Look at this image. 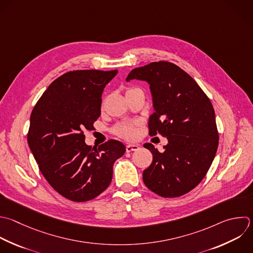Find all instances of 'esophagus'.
Segmentation results:
<instances>
[{
    "label": "esophagus",
    "mask_w": 253,
    "mask_h": 253,
    "mask_svg": "<svg viewBox=\"0 0 253 253\" xmlns=\"http://www.w3.org/2000/svg\"><path fill=\"white\" fill-rule=\"evenodd\" d=\"M138 148H139V146H138V145H136V144H127V145L126 146V152L135 151V150H137Z\"/></svg>",
    "instance_id": "1"
}]
</instances>
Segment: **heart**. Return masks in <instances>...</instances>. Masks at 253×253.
Listing matches in <instances>:
<instances>
[{
	"instance_id": "1",
	"label": "heart",
	"mask_w": 253,
	"mask_h": 253,
	"mask_svg": "<svg viewBox=\"0 0 253 253\" xmlns=\"http://www.w3.org/2000/svg\"><path fill=\"white\" fill-rule=\"evenodd\" d=\"M136 90H139L137 88H128L126 90V94H129L131 92H134ZM114 132L115 134H117L120 137L126 138V139H131L135 136L136 134V130H135V126L133 124H120L118 125L115 128H114Z\"/></svg>"
}]
</instances>
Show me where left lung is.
Masks as SVG:
<instances>
[{"label":"left lung","mask_w":253,"mask_h":253,"mask_svg":"<svg viewBox=\"0 0 253 253\" xmlns=\"http://www.w3.org/2000/svg\"><path fill=\"white\" fill-rule=\"evenodd\" d=\"M132 79L150 86L155 112L149 118V135L159 133L168 139L162 152L151 143L143 145L153 157L143 171V182L163 198L185 195L204 179L216 153L218 132L212 105L196 81L171 62L134 68L126 81Z\"/></svg>","instance_id":"obj_1"}]
</instances>
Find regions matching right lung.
Here are the masks:
<instances>
[{
  "label": "right lung",
  "mask_w": 253,
  "mask_h": 253,
  "mask_svg": "<svg viewBox=\"0 0 253 253\" xmlns=\"http://www.w3.org/2000/svg\"><path fill=\"white\" fill-rule=\"evenodd\" d=\"M118 70H75L55 79L36 104L29 146L50 186L73 202H87L111 184L113 165L126 152L110 139L98 148L85 143L101 115L102 93Z\"/></svg>",
  "instance_id": "obj_1"
}]
</instances>
